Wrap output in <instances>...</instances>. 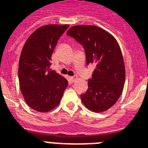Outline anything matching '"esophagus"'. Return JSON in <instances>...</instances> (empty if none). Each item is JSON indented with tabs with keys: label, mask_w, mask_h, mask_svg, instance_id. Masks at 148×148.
I'll use <instances>...</instances> for the list:
<instances>
[{
	"label": "esophagus",
	"mask_w": 148,
	"mask_h": 148,
	"mask_svg": "<svg viewBox=\"0 0 148 148\" xmlns=\"http://www.w3.org/2000/svg\"><path fill=\"white\" fill-rule=\"evenodd\" d=\"M69 78H70V82H72V83H73V82H75V81H76V79H77L76 77H74V76H70Z\"/></svg>",
	"instance_id": "esophagus-1"
}]
</instances>
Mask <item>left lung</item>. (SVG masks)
<instances>
[{
  "mask_svg": "<svg viewBox=\"0 0 148 148\" xmlns=\"http://www.w3.org/2000/svg\"><path fill=\"white\" fill-rule=\"evenodd\" d=\"M66 35L83 46L87 64L95 65L87 91L81 95L82 102L95 113L108 110L119 99L125 81V63L117 40L92 25L73 26Z\"/></svg>",
  "mask_w": 148,
  "mask_h": 148,
  "instance_id": "left-lung-1",
  "label": "left lung"
}]
</instances>
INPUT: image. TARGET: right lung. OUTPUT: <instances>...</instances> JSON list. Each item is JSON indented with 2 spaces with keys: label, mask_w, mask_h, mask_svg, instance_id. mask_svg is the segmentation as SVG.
I'll use <instances>...</instances> for the list:
<instances>
[{
  "label": "right lung",
  "mask_w": 148,
  "mask_h": 148,
  "mask_svg": "<svg viewBox=\"0 0 148 148\" xmlns=\"http://www.w3.org/2000/svg\"><path fill=\"white\" fill-rule=\"evenodd\" d=\"M68 24H49L31 34L21 53L18 78L23 99L32 109L47 113L59 104L68 82L51 70L50 61L58 39Z\"/></svg>",
  "instance_id": "1"
}]
</instances>
